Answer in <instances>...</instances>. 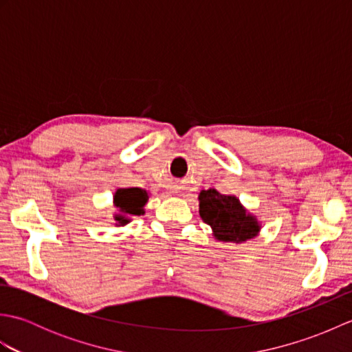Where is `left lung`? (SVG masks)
<instances>
[{
	"label": "left lung",
	"mask_w": 352,
	"mask_h": 352,
	"mask_svg": "<svg viewBox=\"0 0 352 352\" xmlns=\"http://www.w3.org/2000/svg\"><path fill=\"white\" fill-rule=\"evenodd\" d=\"M199 216L219 242L241 245L257 237L261 222L236 195H222L218 190H201L198 195Z\"/></svg>",
	"instance_id": "left-lung-1"
}]
</instances>
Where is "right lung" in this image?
<instances>
[{
    "mask_svg": "<svg viewBox=\"0 0 352 352\" xmlns=\"http://www.w3.org/2000/svg\"><path fill=\"white\" fill-rule=\"evenodd\" d=\"M149 199V193L139 188L118 189L113 193V214L115 227H124L133 221L134 216L145 214V206Z\"/></svg>",
    "mask_w": 352,
    "mask_h": 352,
    "instance_id": "1",
    "label": "right lung"
}]
</instances>
